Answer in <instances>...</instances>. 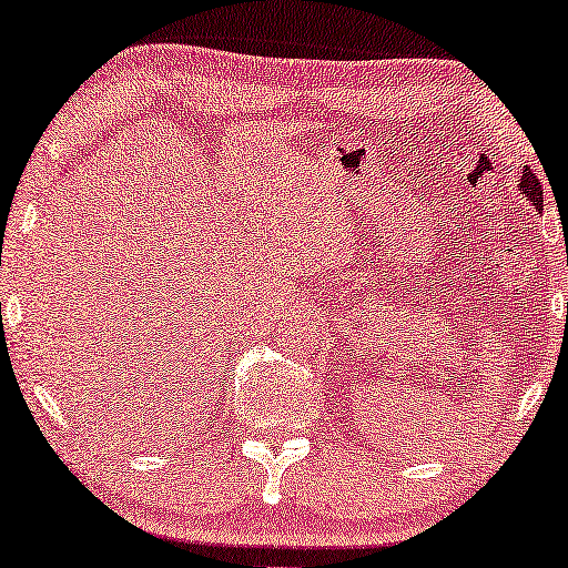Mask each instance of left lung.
<instances>
[{
	"mask_svg": "<svg viewBox=\"0 0 568 568\" xmlns=\"http://www.w3.org/2000/svg\"><path fill=\"white\" fill-rule=\"evenodd\" d=\"M517 189L523 191V196L530 201V204L540 212V206H542V189H540V183H538V178H535V173H530V170L525 168L523 170V178H519Z\"/></svg>",
	"mask_w": 568,
	"mask_h": 568,
	"instance_id": "1",
	"label": "left lung"
}]
</instances>
